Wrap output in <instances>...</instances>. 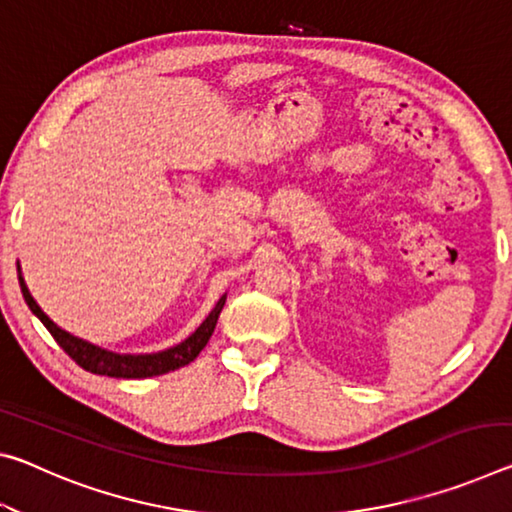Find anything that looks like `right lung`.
Masks as SVG:
<instances>
[{
	"label": "right lung",
	"mask_w": 512,
	"mask_h": 512,
	"mask_svg": "<svg viewBox=\"0 0 512 512\" xmlns=\"http://www.w3.org/2000/svg\"><path fill=\"white\" fill-rule=\"evenodd\" d=\"M18 280H20L22 296H24V300H27L29 310L38 316L40 323H43L47 330H50V335L56 339V344H59L63 351H66L70 358L79 364L81 369L97 373V376H109V378H152V376H161V373L180 369V367H184V364L196 360L198 353L207 346L209 337H212L216 321H218V314H221L225 298H227V296L218 298L216 307L209 312L207 319L202 321L198 330L193 332L191 337H186L182 344L166 348V351H161V353L120 355V353L107 351V348L95 346L91 342H84V339L70 335V332L56 326L50 316L40 310L34 296L29 294V289H27V285H24V278L20 273V266H18Z\"/></svg>",
	"instance_id": "add662e5"
}]
</instances>
